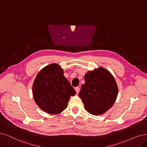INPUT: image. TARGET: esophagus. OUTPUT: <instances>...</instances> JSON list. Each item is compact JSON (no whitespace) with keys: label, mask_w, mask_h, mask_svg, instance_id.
<instances>
[{"label":"esophagus","mask_w":147,"mask_h":147,"mask_svg":"<svg viewBox=\"0 0 147 147\" xmlns=\"http://www.w3.org/2000/svg\"><path fill=\"white\" fill-rule=\"evenodd\" d=\"M75 91H76V92H77V93H79V92H80V87H75Z\"/></svg>","instance_id":"esophagus-1"}]
</instances>
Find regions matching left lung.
<instances>
[{
  "label": "left lung",
  "instance_id": "left-lung-1",
  "mask_svg": "<svg viewBox=\"0 0 147 147\" xmlns=\"http://www.w3.org/2000/svg\"><path fill=\"white\" fill-rule=\"evenodd\" d=\"M84 81L79 96L85 109L93 115L104 113L112 107L118 96V87L113 76L107 69L99 67L88 71Z\"/></svg>",
  "mask_w": 147,
  "mask_h": 147
}]
</instances>
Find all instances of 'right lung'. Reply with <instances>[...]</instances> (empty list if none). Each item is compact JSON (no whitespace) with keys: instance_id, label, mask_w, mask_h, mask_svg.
Segmentation results:
<instances>
[{"instance_id":"right-lung-1","label":"right lung","mask_w":147,"mask_h":147,"mask_svg":"<svg viewBox=\"0 0 147 147\" xmlns=\"http://www.w3.org/2000/svg\"><path fill=\"white\" fill-rule=\"evenodd\" d=\"M63 74L58 64H51L40 70L34 81V101L46 113H61L66 109L70 96L76 93Z\"/></svg>"}]
</instances>
